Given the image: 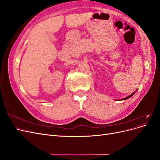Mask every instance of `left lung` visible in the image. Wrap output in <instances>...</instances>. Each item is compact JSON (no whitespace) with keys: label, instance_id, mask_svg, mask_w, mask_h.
Here are the masks:
<instances>
[{"label":"left lung","instance_id":"left-lung-1","mask_svg":"<svg viewBox=\"0 0 160 160\" xmlns=\"http://www.w3.org/2000/svg\"><path fill=\"white\" fill-rule=\"evenodd\" d=\"M135 92H133V93H132V94H131L130 95H129V96L126 97V98H123V99H122V100H125V99H129V98H131V97L133 96V95L135 94Z\"/></svg>","mask_w":160,"mask_h":160}]
</instances>
